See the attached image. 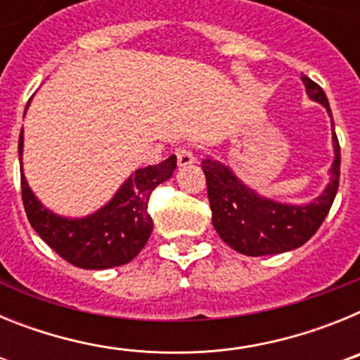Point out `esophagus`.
<instances>
[{
	"label": "esophagus",
	"mask_w": 360,
	"mask_h": 360,
	"mask_svg": "<svg viewBox=\"0 0 360 360\" xmlns=\"http://www.w3.org/2000/svg\"><path fill=\"white\" fill-rule=\"evenodd\" d=\"M176 162L180 167H186V165H191L195 164L196 162V157L195 153H193V149L187 148V146H182V148H178L176 151Z\"/></svg>",
	"instance_id": "1"
}]
</instances>
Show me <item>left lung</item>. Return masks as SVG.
<instances>
[{"label": "left lung", "mask_w": 360, "mask_h": 360, "mask_svg": "<svg viewBox=\"0 0 360 360\" xmlns=\"http://www.w3.org/2000/svg\"><path fill=\"white\" fill-rule=\"evenodd\" d=\"M311 101L323 104L332 117L323 88L310 77H301ZM333 126V122H332ZM335 160L330 169V184L314 202L288 205L259 196L245 186L229 165L205 158L202 169L207 180V196L212 211V225L219 238L245 256H269L294 250L307 243L324 221L335 200L341 176V148L333 133Z\"/></svg>", "instance_id": "1"}]
</instances>
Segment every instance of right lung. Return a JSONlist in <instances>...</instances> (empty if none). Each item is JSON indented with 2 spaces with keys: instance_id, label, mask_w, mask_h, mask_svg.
Wrapping results in <instances>:
<instances>
[{
  "instance_id": "right-lung-1",
  "label": "right lung",
  "mask_w": 360,
  "mask_h": 360,
  "mask_svg": "<svg viewBox=\"0 0 360 360\" xmlns=\"http://www.w3.org/2000/svg\"><path fill=\"white\" fill-rule=\"evenodd\" d=\"M18 149L21 160L23 131L19 133ZM174 169V155L157 165L136 169L103 209L86 218H63L43 207L21 171L25 212L41 240L72 265L90 270L126 265L144 249L151 236L149 195L155 187L169 180Z\"/></svg>"
}]
</instances>
